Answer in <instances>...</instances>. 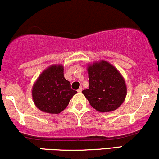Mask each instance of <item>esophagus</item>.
Wrapping results in <instances>:
<instances>
[{
    "label": "esophagus",
    "mask_w": 159,
    "mask_h": 159,
    "mask_svg": "<svg viewBox=\"0 0 159 159\" xmlns=\"http://www.w3.org/2000/svg\"><path fill=\"white\" fill-rule=\"evenodd\" d=\"M82 90H83V88H82V87H80V89H78V90H77V92L79 93H80L82 92Z\"/></svg>",
    "instance_id": "esophagus-1"
}]
</instances>
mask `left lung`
Listing matches in <instances>:
<instances>
[{"label": "left lung", "mask_w": 159, "mask_h": 159, "mask_svg": "<svg viewBox=\"0 0 159 159\" xmlns=\"http://www.w3.org/2000/svg\"><path fill=\"white\" fill-rule=\"evenodd\" d=\"M89 89L82 93L93 107L108 112L120 106L127 95L125 81L113 65L105 61L89 66Z\"/></svg>", "instance_id": "1"}]
</instances>
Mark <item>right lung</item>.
Wrapping results in <instances>:
<instances>
[{"label": "right lung", "instance_id": "obj_1", "mask_svg": "<svg viewBox=\"0 0 159 159\" xmlns=\"http://www.w3.org/2000/svg\"><path fill=\"white\" fill-rule=\"evenodd\" d=\"M77 93L64 78V67L52 65L46 69L32 87V98L39 110L49 114H59Z\"/></svg>", "mask_w": 159, "mask_h": 159}]
</instances>
